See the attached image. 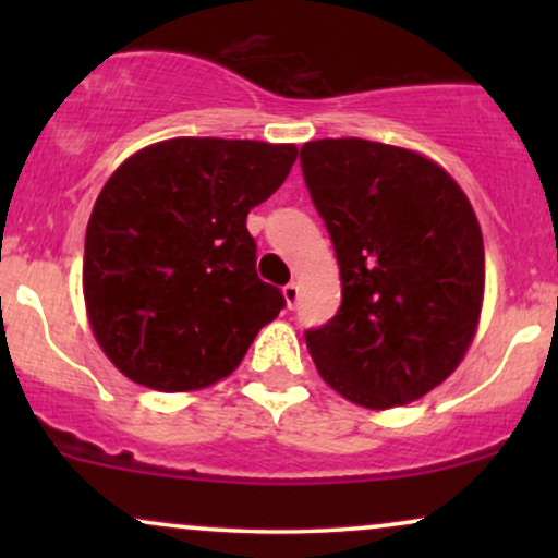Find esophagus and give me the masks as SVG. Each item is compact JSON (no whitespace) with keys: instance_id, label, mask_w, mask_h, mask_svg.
I'll return each mask as SVG.
<instances>
[{"instance_id":"obj_1","label":"esophagus","mask_w":558,"mask_h":558,"mask_svg":"<svg viewBox=\"0 0 558 558\" xmlns=\"http://www.w3.org/2000/svg\"><path fill=\"white\" fill-rule=\"evenodd\" d=\"M283 296H286V304H288V310H293V306H296L299 296H301V291H299V283H288V286L283 288Z\"/></svg>"}]
</instances>
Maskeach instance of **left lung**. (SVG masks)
Wrapping results in <instances>:
<instances>
[{"instance_id": "8db88e82", "label": "left lung", "mask_w": 558, "mask_h": 558, "mask_svg": "<svg viewBox=\"0 0 558 558\" xmlns=\"http://www.w3.org/2000/svg\"><path fill=\"white\" fill-rule=\"evenodd\" d=\"M301 172L341 267L336 317L304 332L317 373L367 409L417 401L457 369L483 310L470 198L433 159L364 138L310 141Z\"/></svg>"}]
</instances>
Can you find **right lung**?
<instances>
[{"label":"right lung","mask_w":558,"mask_h":558,"mask_svg":"<svg viewBox=\"0 0 558 558\" xmlns=\"http://www.w3.org/2000/svg\"><path fill=\"white\" fill-rule=\"evenodd\" d=\"M293 162V144L170 138L112 172L86 228L83 296L120 373L175 393L239 367L286 306L259 280L246 215Z\"/></svg>","instance_id":"obj_1"}]
</instances>
